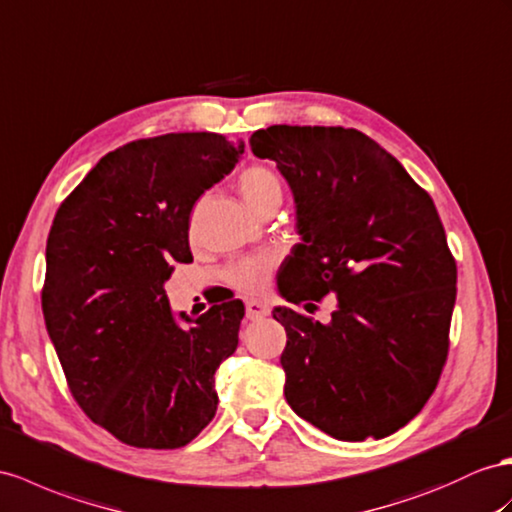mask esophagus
Instances as JSON below:
<instances>
[{
	"instance_id": "obj_1",
	"label": "esophagus",
	"mask_w": 512,
	"mask_h": 512,
	"mask_svg": "<svg viewBox=\"0 0 512 512\" xmlns=\"http://www.w3.org/2000/svg\"><path fill=\"white\" fill-rule=\"evenodd\" d=\"M268 313H270V307L266 303H261V300H255V298H248L246 300V318L248 320L266 318Z\"/></svg>"
}]
</instances>
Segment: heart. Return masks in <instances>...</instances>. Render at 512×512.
<instances>
[{"mask_svg":"<svg viewBox=\"0 0 512 512\" xmlns=\"http://www.w3.org/2000/svg\"><path fill=\"white\" fill-rule=\"evenodd\" d=\"M238 190L242 194L244 203L259 214L261 209H266L274 203L283 201V186L279 175L274 173L268 166H248L238 179ZM272 272V259L261 255V257H246L235 261L227 268V281L235 287V290L255 294L261 292L270 281Z\"/></svg>","mask_w":512,"mask_h":512,"instance_id":"b5f03b06","label":"heart"}]
</instances>
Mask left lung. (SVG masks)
<instances>
[{
    "mask_svg": "<svg viewBox=\"0 0 512 512\" xmlns=\"http://www.w3.org/2000/svg\"><path fill=\"white\" fill-rule=\"evenodd\" d=\"M251 149L290 183L303 238L279 294L305 309L337 298L326 324L272 311L287 333L285 400L339 441L389 437L424 409L448 359L456 261L437 207L357 129L272 125Z\"/></svg>",
    "mask_w": 512,
    "mask_h": 512,
    "instance_id": "1",
    "label": "left lung"
}]
</instances>
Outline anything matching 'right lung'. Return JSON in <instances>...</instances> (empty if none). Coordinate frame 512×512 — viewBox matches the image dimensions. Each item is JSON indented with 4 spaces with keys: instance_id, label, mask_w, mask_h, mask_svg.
<instances>
[{
    "instance_id": "obj_1",
    "label": "right lung",
    "mask_w": 512,
    "mask_h": 512,
    "mask_svg": "<svg viewBox=\"0 0 512 512\" xmlns=\"http://www.w3.org/2000/svg\"><path fill=\"white\" fill-rule=\"evenodd\" d=\"M244 142L164 134L103 155L58 207L45 251L43 316L69 389L134 448L175 450L218 409L214 374L238 348L242 300L179 320L164 283L190 264V212Z\"/></svg>"
}]
</instances>
